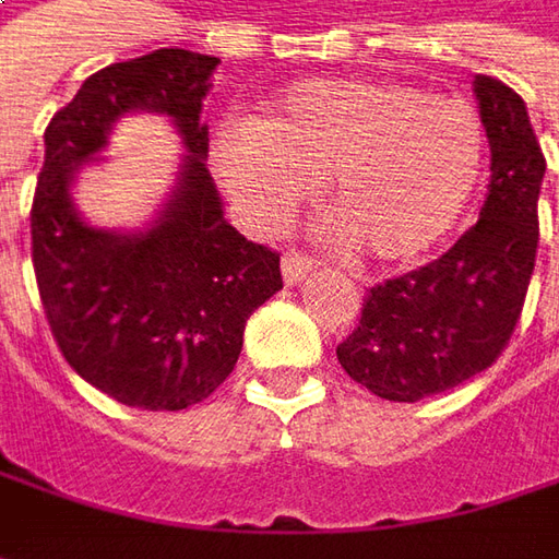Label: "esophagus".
<instances>
[{
    "label": "esophagus",
    "instance_id": "34e87169",
    "mask_svg": "<svg viewBox=\"0 0 559 559\" xmlns=\"http://www.w3.org/2000/svg\"><path fill=\"white\" fill-rule=\"evenodd\" d=\"M318 269V262L312 257H306V253H299V250H290V253H284V260H281V272H284V281L287 284H299V281H306L312 272Z\"/></svg>",
    "mask_w": 559,
    "mask_h": 559
}]
</instances>
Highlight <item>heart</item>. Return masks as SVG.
Wrapping results in <instances>:
<instances>
[{
    "instance_id": "b5f03b06",
    "label": "heart",
    "mask_w": 559,
    "mask_h": 559,
    "mask_svg": "<svg viewBox=\"0 0 559 559\" xmlns=\"http://www.w3.org/2000/svg\"><path fill=\"white\" fill-rule=\"evenodd\" d=\"M213 169L262 225H281L324 179V213L374 260H414L464 216L486 166V129L461 98L386 80H309L257 123H225Z\"/></svg>"
}]
</instances>
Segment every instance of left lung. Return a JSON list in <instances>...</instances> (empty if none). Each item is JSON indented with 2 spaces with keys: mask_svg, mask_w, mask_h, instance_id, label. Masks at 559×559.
Listing matches in <instances>:
<instances>
[{
  "mask_svg": "<svg viewBox=\"0 0 559 559\" xmlns=\"http://www.w3.org/2000/svg\"><path fill=\"white\" fill-rule=\"evenodd\" d=\"M491 147L489 198L449 253L371 287L337 361L390 402H420L491 368L520 321L538 250L545 154L523 98L476 76Z\"/></svg>",
  "mask_w": 559,
  "mask_h": 559,
  "instance_id": "8db88e82",
  "label": "left lung"
}]
</instances>
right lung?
I'll return each mask as SVG.
<instances>
[{"label":"right lung","mask_w":559,"mask_h":559,"mask_svg":"<svg viewBox=\"0 0 559 559\" xmlns=\"http://www.w3.org/2000/svg\"><path fill=\"white\" fill-rule=\"evenodd\" d=\"M216 64L185 49L110 64L46 129L29 210L39 299L70 368L129 408L182 412L216 393L238 365L247 318L284 287L281 253L225 222L203 164L201 102ZM129 109L173 116L189 157L162 219L139 236H114L75 216L69 179Z\"/></svg>","instance_id":"obj_1"}]
</instances>
